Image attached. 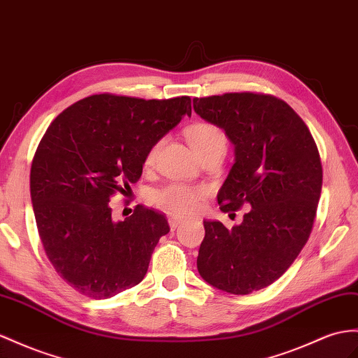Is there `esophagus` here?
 <instances>
[{"instance_id":"obj_1","label":"esophagus","mask_w":358,"mask_h":358,"mask_svg":"<svg viewBox=\"0 0 358 358\" xmlns=\"http://www.w3.org/2000/svg\"><path fill=\"white\" fill-rule=\"evenodd\" d=\"M168 221H169L171 230H176V228H177L180 224H182V217H178V216H176V215H171Z\"/></svg>"}]
</instances>
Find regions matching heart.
I'll list each match as a JSON object with an SVG mask.
<instances>
[{"label": "heart", "instance_id": "heart-1", "mask_svg": "<svg viewBox=\"0 0 358 358\" xmlns=\"http://www.w3.org/2000/svg\"><path fill=\"white\" fill-rule=\"evenodd\" d=\"M186 137L194 151L199 155L207 151L224 148L227 146V141L224 133L213 124L199 122L190 125L186 130ZM160 143H154L146 152L145 164H152L157 155ZM204 196L203 189L189 187L182 185H169L152 195V203L164 212L180 216L194 215L199 210L201 198Z\"/></svg>", "mask_w": 358, "mask_h": 358}]
</instances>
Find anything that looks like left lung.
Returning <instances> with one entry per match:
<instances>
[{
  "label": "left lung",
  "instance_id": "obj_1",
  "mask_svg": "<svg viewBox=\"0 0 358 358\" xmlns=\"http://www.w3.org/2000/svg\"><path fill=\"white\" fill-rule=\"evenodd\" d=\"M194 110L234 145L221 210L250 207L231 230L204 221L198 272L219 290L248 295L278 280L308 241L322 189L317 146L295 110L271 95L194 98Z\"/></svg>",
  "mask_w": 358,
  "mask_h": 358
}]
</instances>
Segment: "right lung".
<instances>
[{
	"label": "right lung",
	"instance_id": "add662e5",
	"mask_svg": "<svg viewBox=\"0 0 358 358\" xmlns=\"http://www.w3.org/2000/svg\"><path fill=\"white\" fill-rule=\"evenodd\" d=\"M185 115L189 96L101 94L63 110L43 134L30 172L33 212L54 269L81 295L112 298L143 280L166 217L137 206L113 221L108 203L141 178L146 152Z\"/></svg>",
	"mask_w": 358,
	"mask_h": 358
}]
</instances>
